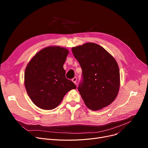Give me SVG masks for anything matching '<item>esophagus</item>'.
Listing matches in <instances>:
<instances>
[{"instance_id":"34e87169","label":"esophagus","mask_w":148,"mask_h":148,"mask_svg":"<svg viewBox=\"0 0 148 148\" xmlns=\"http://www.w3.org/2000/svg\"><path fill=\"white\" fill-rule=\"evenodd\" d=\"M77 77H74V78L72 79V81L73 82V83H74L76 84V82H77Z\"/></svg>"}]
</instances>
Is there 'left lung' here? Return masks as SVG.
<instances>
[{
    "mask_svg": "<svg viewBox=\"0 0 148 148\" xmlns=\"http://www.w3.org/2000/svg\"><path fill=\"white\" fill-rule=\"evenodd\" d=\"M72 52L82 69L83 80L78 90L85 105L94 111L110 105L120 88L119 69L115 59L93 42L74 47Z\"/></svg>",
    "mask_w": 148,
    "mask_h": 148,
    "instance_id": "8db88e82",
    "label": "left lung"
}]
</instances>
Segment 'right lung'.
<instances>
[{"label":"right lung","mask_w":148,"mask_h":148,"mask_svg":"<svg viewBox=\"0 0 148 148\" xmlns=\"http://www.w3.org/2000/svg\"><path fill=\"white\" fill-rule=\"evenodd\" d=\"M69 50L51 45L39 51L29 62L25 71V86L32 101L43 110H52L68 92L76 89L65 77L64 64Z\"/></svg>","instance_id":"obj_1"}]
</instances>
